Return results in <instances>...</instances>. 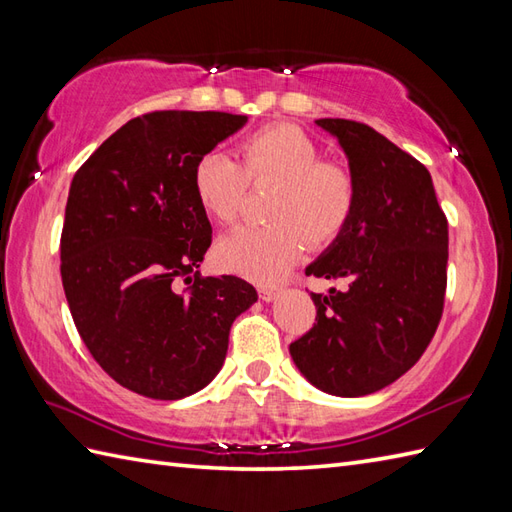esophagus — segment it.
Instances as JSON below:
<instances>
[{
	"label": "esophagus",
	"instance_id": "obj_1",
	"mask_svg": "<svg viewBox=\"0 0 512 512\" xmlns=\"http://www.w3.org/2000/svg\"><path fill=\"white\" fill-rule=\"evenodd\" d=\"M257 292H259V299H262V301H273L275 295H277V286L259 284V286H257Z\"/></svg>",
	"mask_w": 512,
	"mask_h": 512
}]
</instances>
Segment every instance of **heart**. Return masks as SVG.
<instances>
[{
    "label": "heart",
    "instance_id": "heart-1",
    "mask_svg": "<svg viewBox=\"0 0 512 512\" xmlns=\"http://www.w3.org/2000/svg\"><path fill=\"white\" fill-rule=\"evenodd\" d=\"M250 184H277L266 226H242L220 239L215 259L228 273L273 281L310 246H328L350 226L358 180L350 167L323 160L319 145L297 125H268L239 145V162L209 151L193 167V191L202 209L231 224Z\"/></svg>",
    "mask_w": 512,
    "mask_h": 512
}]
</instances>
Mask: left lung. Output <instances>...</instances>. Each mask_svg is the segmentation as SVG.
Here are the masks:
<instances>
[{
	"mask_svg": "<svg viewBox=\"0 0 512 512\" xmlns=\"http://www.w3.org/2000/svg\"><path fill=\"white\" fill-rule=\"evenodd\" d=\"M358 180L350 226L306 275L347 279L345 292H310L317 319L290 343L292 361L332 396H367L420 361L447 292L449 222L427 167L365 123L321 118Z\"/></svg>",
	"mask_w": 512,
	"mask_h": 512,
	"instance_id": "8db88e82",
	"label": "left lung"
}]
</instances>
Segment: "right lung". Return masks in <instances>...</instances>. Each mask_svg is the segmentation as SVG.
<instances>
[{
    "instance_id": "obj_1",
    "label": "right lung",
    "mask_w": 512,
    "mask_h": 512,
    "mask_svg": "<svg viewBox=\"0 0 512 512\" xmlns=\"http://www.w3.org/2000/svg\"><path fill=\"white\" fill-rule=\"evenodd\" d=\"M248 116L149 112L74 173L61 231V281L81 339L118 385L156 400L200 391L220 372L248 281L202 277L211 222L193 191L198 158Z\"/></svg>"
}]
</instances>
